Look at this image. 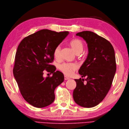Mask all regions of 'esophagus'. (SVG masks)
<instances>
[{
	"mask_svg": "<svg viewBox=\"0 0 129 129\" xmlns=\"http://www.w3.org/2000/svg\"><path fill=\"white\" fill-rule=\"evenodd\" d=\"M70 78L69 77H68L67 76H64V79L65 80H69Z\"/></svg>",
	"mask_w": 129,
	"mask_h": 129,
	"instance_id": "1",
	"label": "esophagus"
}]
</instances>
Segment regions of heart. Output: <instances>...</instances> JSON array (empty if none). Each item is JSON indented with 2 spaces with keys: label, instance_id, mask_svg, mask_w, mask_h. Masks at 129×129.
<instances>
[{
  "label": "heart",
  "instance_id": "1",
  "mask_svg": "<svg viewBox=\"0 0 129 129\" xmlns=\"http://www.w3.org/2000/svg\"><path fill=\"white\" fill-rule=\"evenodd\" d=\"M69 45L77 54L81 53L83 50L84 44L82 41L78 39H74L69 42ZM61 47L60 45L57 46L54 50V56L56 59H59L60 57ZM60 71L67 76L72 75L75 70L78 69V65L76 63L64 62L59 65Z\"/></svg>",
  "mask_w": 129,
  "mask_h": 129
}]
</instances>
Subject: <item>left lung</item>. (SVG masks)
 Instances as JSON below:
<instances>
[{"instance_id": "left-lung-1", "label": "left lung", "mask_w": 129, "mask_h": 129, "mask_svg": "<svg viewBox=\"0 0 129 129\" xmlns=\"http://www.w3.org/2000/svg\"><path fill=\"white\" fill-rule=\"evenodd\" d=\"M86 41L89 49L86 60L79 70L84 79H75L73 98L79 105L92 108L101 103L110 90L115 74L116 64L111 44L105 38L90 31L76 34Z\"/></svg>"}]
</instances>
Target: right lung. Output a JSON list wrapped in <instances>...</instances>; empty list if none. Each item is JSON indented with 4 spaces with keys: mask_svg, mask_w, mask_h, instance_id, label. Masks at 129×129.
I'll list each match as a JSON object with an SVG mask.
<instances>
[{
    "mask_svg": "<svg viewBox=\"0 0 129 129\" xmlns=\"http://www.w3.org/2000/svg\"><path fill=\"white\" fill-rule=\"evenodd\" d=\"M68 34L43 29L24 38L18 46L13 74L22 96L32 106L44 108L54 101V90L64 77L59 71L55 72L56 67L51 63L54 49ZM45 71L53 75L44 78Z\"/></svg>",
    "mask_w": 129,
    "mask_h": 129,
    "instance_id": "add662e5",
    "label": "right lung"
}]
</instances>
